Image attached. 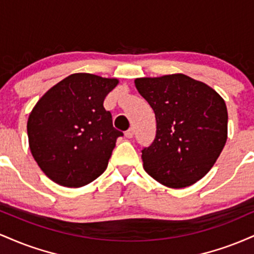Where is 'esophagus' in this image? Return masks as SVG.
Wrapping results in <instances>:
<instances>
[{"mask_svg":"<svg viewBox=\"0 0 254 254\" xmlns=\"http://www.w3.org/2000/svg\"><path fill=\"white\" fill-rule=\"evenodd\" d=\"M125 137L127 138H132L133 137V129H129L125 131Z\"/></svg>","mask_w":254,"mask_h":254,"instance_id":"obj_1","label":"esophagus"}]
</instances>
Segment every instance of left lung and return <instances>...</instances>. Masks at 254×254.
Segmentation results:
<instances>
[{"instance_id":"8db88e82","label":"left lung","mask_w":254,"mask_h":254,"mask_svg":"<svg viewBox=\"0 0 254 254\" xmlns=\"http://www.w3.org/2000/svg\"><path fill=\"white\" fill-rule=\"evenodd\" d=\"M156 118V136L142 149L145 172L172 189L190 186L216 162L227 141L228 113L208 84L184 74L136 78Z\"/></svg>"}]
</instances>
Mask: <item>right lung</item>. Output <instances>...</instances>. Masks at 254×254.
I'll use <instances>...</instances> for the list:
<instances>
[{
    "label": "right lung",
    "instance_id": "obj_1",
    "mask_svg": "<svg viewBox=\"0 0 254 254\" xmlns=\"http://www.w3.org/2000/svg\"><path fill=\"white\" fill-rule=\"evenodd\" d=\"M117 84V78L71 74L33 107L27 122L30 149L52 182L81 188L106 170L116 141L123 136L104 107L105 98Z\"/></svg>",
    "mask_w": 254,
    "mask_h": 254
}]
</instances>
